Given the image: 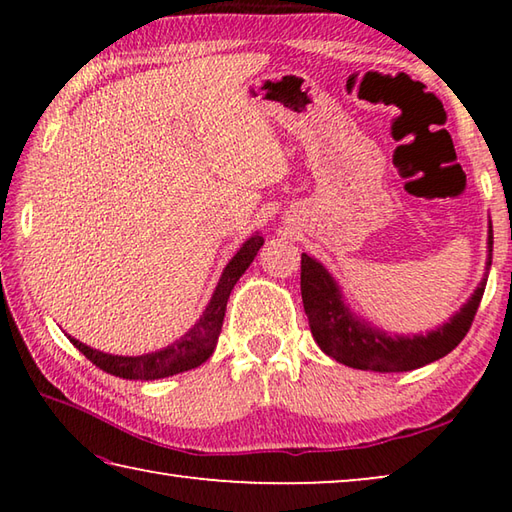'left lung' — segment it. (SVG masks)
I'll return each mask as SVG.
<instances>
[{
	"label": "left lung",
	"instance_id": "left-lung-1",
	"mask_svg": "<svg viewBox=\"0 0 512 512\" xmlns=\"http://www.w3.org/2000/svg\"><path fill=\"white\" fill-rule=\"evenodd\" d=\"M300 264L302 305H305L311 334H314L316 343L327 357L357 370L406 372L443 359L445 354L452 352L465 339L485 291L483 277L479 287L472 293V298L445 325L431 329L429 334L400 336L388 334L384 329L370 325L357 314H352L350 307L343 302L339 284L334 282L327 268L316 262L314 257L302 253ZM490 264L492 225L488 230V262H485V271H490Z\"/></svg>",
	"mask_w": 512,
	"mask_h": 512
}]
</instances>
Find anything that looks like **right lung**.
Here are the masks:
<instances>
[{
    "label": "right lung",
    "instance_id": "right-lung-1",
    "mask_svg": "<svg viewBox=\"0 0 512 512\" xmlns=\"http://www.w3.org/2000/svg\"><path fill=\"white\" fill-rule=\"evenodd\" d=\"M264 237L253 235L244 246L237 250V255L230 259L228 266L221 275L219 284L212 293V300L207 302L203 316L196 320V325L189 329L185 336H180L178 341H173L167 348L158 352L140 354V357H119V354H106L99 350H92L90 345L76 341L69 336V341L74 343V348L83 352L94 366L101 368L103 372H110V375L121 377V379H162L178 375V372L198 368L201 363L212 357L216 348V341H219L221 327H223V316H225V305H228L230 291L235 289V284L241 275L246 273V268L253 264L257 250L262 248Z\"/></svg>",
    "mask_w": 512,
    "mask_h": 512
}]
</instances>
